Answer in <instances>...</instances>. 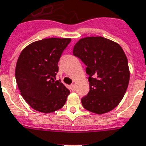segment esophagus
<instances>
[{
  "mask_svg": "<svg viewBox=\"0 0 146 146\" xmlns=\"http://www.w3.org/2000/svg\"><path fill=\"white\" fill-rule=\"evenodd\" d=\"M70 88H71V90H72V91H75V89H76V88H75V84H72V85L70 86Z\"/></svg>",
  "mask_w": 146,
  "mask_h": 146,
  "instance_id": "34e87169",
  "label": "esophagus"
}]
</instances>
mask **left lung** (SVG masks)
<instances>
[{
	"instance_id": "1",
	"label": "left lung",
	"mask_w": 146,
	"mask_h": 146,
	"mask_svg": "<svg viewBox=\"0 0 146 146\" xmlns=\"http://www.w3.org/2000/svg\"><path fill=\"white\" fill-rule=\"evenodd\" d=\"M73 55L86 65L90 91L81 99L84 109L97 114L111 111L123 98L130 72L128 60L119 44L102 36L82 38Z\"/></svg>"
}]
</instances>
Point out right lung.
Returning <instances> with one entry per match:
<instances>
[{
  "instance_id": "obj_1",
  "label": "right lung",
  "mask_w": 146,
  "mask_h": 146,
  "mask_svg": "<svg viewBox=\"0 0 146 146\" xmlns=\"http://www.w3.org/2000/svg\"><path fill=\"white\" fill-rule=\"evenodd\" d=\"M70 38H48L25 47L18 58L15 77L18 88L28 104L50 113L65 105L70 91L59 81L58 62Z\"/></svg>"
}]
</instances>
